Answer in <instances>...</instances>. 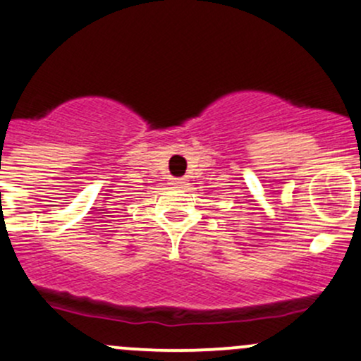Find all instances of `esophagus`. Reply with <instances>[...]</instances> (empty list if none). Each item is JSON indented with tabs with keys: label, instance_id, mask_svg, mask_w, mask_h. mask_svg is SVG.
I'll return each mask as SVG.
<instances>
[{
	"label": "esophagus",
	"instance_id": "obj_1",
	"mask_svg": "<svg viewBox=\"0 0 361 361\" xmlns=\"http://www.w3.org/2000/svg\"><path fill=\"white\" fill-rule=\"evenodd\" d=\"M181 183H183L181 180H173V185H181Z\"/></svg>",
	"mask_w": 361,
	"mask_h": 361
}]
</instances>
